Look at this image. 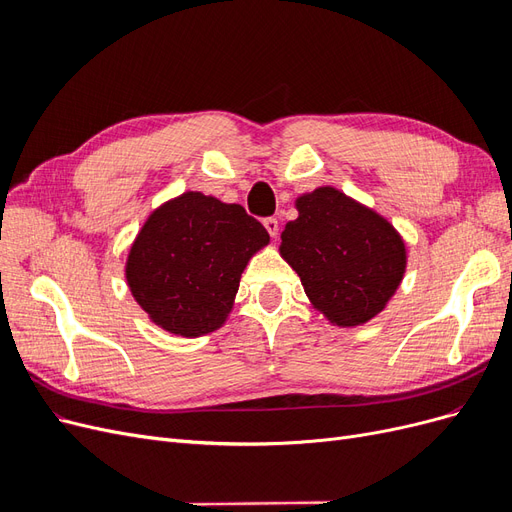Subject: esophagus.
Segmentation results:
<instances>
[{
  "mask_svg": "<svg viewBox=\"0 0 512 512\" xmlns=\"http://www.w3.org/2000/svg\"><path fill=\"white\" fill-rule=\"evenodd\" d=\"M262 224H265V228H267V232L271 235V239H275L277 232H280V222H277L275 218H267Z\"/></svg>",
  "mask_w": 512,
  "mask_h": 512,
  "instance_id": "1",
  "label": "esophagus"
}]
</instances>
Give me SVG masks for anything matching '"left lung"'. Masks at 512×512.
<instances>
[{
  "label": "left lung",
  "instance_id": "obj_1",
  "mask_svg": "<svg viewBox=\"0 0 512 512\" xmlns=\"http://www.w3.org/2000/svg\"><path fill=\"white\" fill-rule=\"evenodd\" d=\"M299 218L282 232L280 256L299 273L309 303L333 327L354 329L376 318L408 267L397 228L333 185L305 192Z\"/></svg>",
  "mask_w": 512,
  "mask_h": 512
}]
</instances>
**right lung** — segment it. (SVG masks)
<instances>
[{"instance_id":"obj_1","label":"right lung","mask_w":512,"mask_h":512,"mask_svg":"<svg viewBox=\"0 0 512 512\" xmlns=\"http://www.w3.org/2000/svg\"><path fill=\"white\" fill-rule=\"evenodd\" d=\"M269 232L241 205L183 192L153 209L126 258V284L156 327L200 337L224 327L241 273Z\"/></svg>"}]
</instances>
